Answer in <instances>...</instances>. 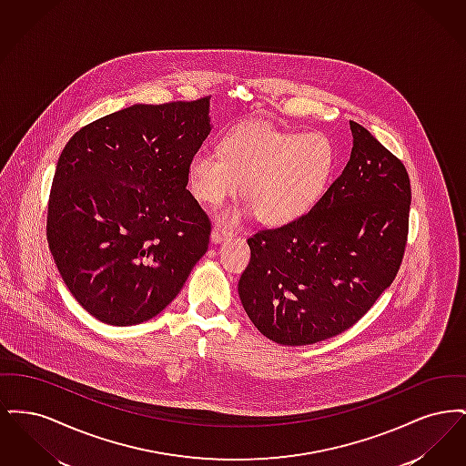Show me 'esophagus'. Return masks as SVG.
<instances>
[{
    "label": "esophagus",
    "instance_id": "34e87169",
    "mask_svg": "<svg viewBox=\"0 0 466 466\" xmlns=\"http://www.w3.org/2000/svg\"><path fill=\"white\" fill-rule=\"evenodd\" d=\"M232 236V230H228L223 225H215L211 230V241L215 244L222 243L225 239H228Z\"/></svg>",
    "mask_w": 466,
    "mask_h": 466
}]
</instances>
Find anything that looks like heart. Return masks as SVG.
I'll return each mask as SVG.
<instances>
[{
  "instance_id": "obj_1",
  "label": "heart",
  "mask_w": 466,
  "mask_h": 466,
  "mask_svg": "<svg viewBox=\"0 0 466 466\" xmlns=\"http://www.w3.org/2000/svg\"><path fill=\"white\" fill-rule=\"evenodd\" d=\"M337 164V148L323 133H287L267 124H246L223 136L218 152L199 150L188 160V187L196 199L220 206L236 194L270 227L297 222L323 198ZM248 206L227 209L236 223Z\"/></svg>"
}]
</instances>
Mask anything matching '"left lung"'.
Returning <instances> with one entry per match:
<instances>
[{
	"label": "left lung",
	"instance_id": "obj_1",
	"mask_svg": "<svg viewBox=\"0 0 466 466\" xmlns=\"http://www.w3.org/2000/svg\"><path fill=\"white\" fill-rule=\"evenodd\" d=\"M353 150L342 175L297 222L248 239L239 297L253 325L283 346L348 330L399 272L410 211L405 166L350 122Z\"/></svg>",
	"mask_w": 466,
	"mask_h": 466
}]
</instances>
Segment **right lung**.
I'll return each mask as SVG.
<instances>
[{"label":"right lung","instance_id":"right-lung-1","mask_svg":"<svg viewBox=\"0 0 466 466\" xmlns=\"http://www.w3.org/2000/svg\"><path fill=\"white\" fill-rule=\"evenodd\" d=\"M209 133V97H200L134 105L67 141L46 239L67 289L99 321H148L208 251L211 222L187 190V167Z\"/></svg>","mask_w":466,"mask_h":466}]
</instances>
